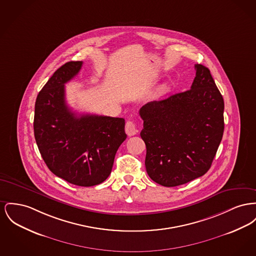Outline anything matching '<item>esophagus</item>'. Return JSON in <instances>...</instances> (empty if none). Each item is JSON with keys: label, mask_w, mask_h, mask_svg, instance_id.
Segmentation results:
<instances>
[{"label": "esophagus", "mask_w": 256, "mask_h": 256, "mask_svg": "<svg viewBox=\"0 0 256 256\" xmlns=\"http://www.w3.org/2000/svg\"><path fill=\"white\" fill-rule=\"evenodd\" d=\"M126 134L128 136H136L137 134V128H136V124L132 122H126V128H124Z\"/></svg>", "instance_id": "34e87169"}]
</instances>
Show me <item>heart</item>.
Segmentation results:
<instances>
[{
	"instance_id": "1",
	"label": "heart",
	"mask_w": 256,
	"mask_h": 256,
	"mask_svg": "<svg viewBox=\"0 0 256 256\" xmlns=\"http://www.w3.org/2000/svg\"><path fill=\"white\" fill-rule=\"evenodd\" d=\"M166 90H167V87L166 86H162V87H160V94H164V92H166Z\"/></svg>"
}]
</instances>
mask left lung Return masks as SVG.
Masks as SVG:
<instances>
[{
  "label": "left lung",
  "mask_w": 256,
  "mask_h": 256,
  "mask_svg": "<svg viewBox=\"0 0 256 256\" xmlns=\"http://www.w3.org/2000/svg\"><path fill=\"white\" fill-rule=\"evenodd\" d=\"M196 70L190 90L150 102L139 110L147 173L168 188L203 176L224 136V98L208 68L197 64Z\"/></svg>",
  "instance_id": "1"
}]
</instances>
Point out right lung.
I'll list each match as a JSON object with an SVG mask.
<instances>
[{
  "mask_svg": "<svg viewBox=\"0 0 256 256\" xmlns=\"http://www.w3.org/2000/svg\"><path fill=\"white\" fill-rule=\"evenodd\" d=\"M83 62H68L38 92L34 132L50 171L72 184L92 186L108 178L120 144L124 120L90 114L77 115L66 102L64 84L78 74Z\"/></svg>",
  "mask_w": 256,
  "mask_h": 256,
  "instance_id": "obj_1",
  "label": "right lung"
}]
</instances>
